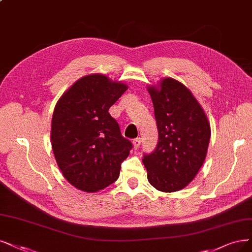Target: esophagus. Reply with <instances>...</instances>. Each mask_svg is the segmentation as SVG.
Instances as JSON below:
<instances>
[{
  "instance_id": "obj_1",
  "label": "esophagus",
  "mask_w": 252,
  "mask_h": 252,
  "mask_svg": "<svg viewBox=\"0 0 252 252\" xmlns=\"http://www.w3.org/2000/svg\"><path fill=\"white\" fill-rule=\"evenodd\" d=\"M133 144H134V148H135V150H137V148H139V146H140V144H141V139H140V138L134 139Z\"/></svg>"
}]
</instances>
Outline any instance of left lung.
Returning a JSON list of instances; mask_svg holds the SVG:
<instances>
[{
    "mask_svg": "<svg viewBox=\"0 0 252 252\" xmlns=\"http://www.w3.org/2000/svg\"><path fill=\"white\" fill-rule=\"evenodd\" d=\"M159 141L144 154L147 180L162 192L179 191L196 176L208 152L211 127L207 115L184 84L172 78L148 87Z\"/></svg>",
    "mask_w": 252,
    "mask_h": 252,
    "instance_id": "left-lung-1",
    "label": "left lung"
}]
</instances>
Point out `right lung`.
Wrapping results in <instances>:
<instances>
[{
    "label": "right lung",
    "instance_id": "obj_1",
    "mask_svg": "<svg viewBox=\"0 0 252 252\" xmlns=\"http://www.w3.org/2000/svg\"><path fill=\"white\" fill-rule=\"evenodd\" d=\"M127 89L104 74H89L63 93L52 118L55 159L73 187L96 192L114 183L133 148L109 109Z\"/></svg>",
    "mask_w": 252,
    "mask_h": 252
}]
</instances>
